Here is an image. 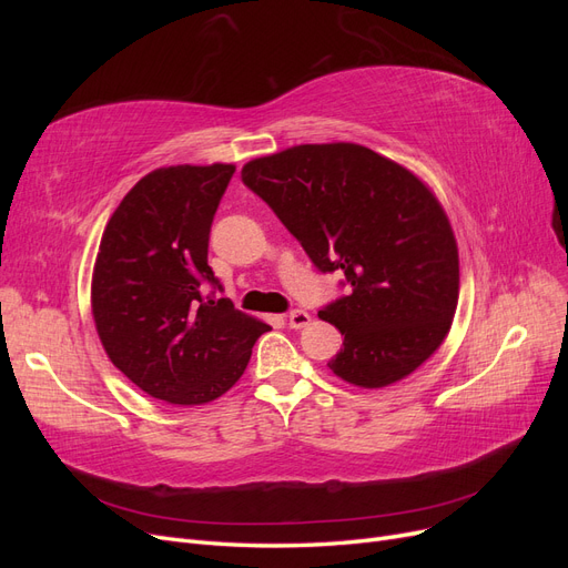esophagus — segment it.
<instances>
[{"label": "esophagus", "instance_id": "34e87169", "mask_svg": "<svg viewBox=\"0 0 568 568\" xmlns=\"http://www.w3.org/2000/svg\"><path fill=\"white\" fill-rule=\"evenodd\" d=\"M286 322H288L291 329H301V326L311 324V315H307L305 311H291L288 317H286Z\"/></svg>", "mask_w": 568, "mask_h": 568}]
</instances>
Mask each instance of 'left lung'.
<instances>
[{"label":"left lung","instance_id":"left-lung-1","mask_svg":"<svg viewBox=\"0 0 568 568\" xmlns=\"http://www.w3.org/2000/svg\"><path fill=\"white\" fill-rule=\"evenodd\" d=\"M320 272L343 270L351 294L320 311L343 336L329 369L359 388L405 379L450 332L457 242L440 201L415 173L351 142L301 144L242 168Z\"/></svg>","mask_w":568,"mask_h":568}]
</instances>
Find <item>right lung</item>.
I'll use <instances>...</instances> for the list:
<instances>
[{"instance_id": "right-lung-1", "label": "right lung", "mask_w": 568, "mask_h": 568, "mask_svg": "<svg viewBox=\"0 0 568 568\" xmlns=\"http://www.w3.org/2000/svg\"><path fill=\"white\" fill-rule=\"evenodd\" d=\"M232 163L151 170L113 211L92 274V315L111 363L151 398L203 405L244 374L270 324L236 311L209 265Z\"/></svg>"}]
</instances>
